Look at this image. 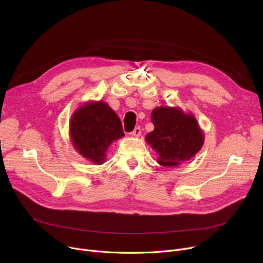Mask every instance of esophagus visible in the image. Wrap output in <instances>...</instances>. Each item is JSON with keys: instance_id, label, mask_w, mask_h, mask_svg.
Segmentation results:
<instances>
[{"instance_id": "obj_1", "label": "esophagus", "mask_w": 263, "mask_h": 263, "mask_svg": "<svg viewBox=\"0 0 263 263\" xmlns=\"http://www.w3.org/2000/svg\"><path fill=\"white\" fill-rule=\"evenodd\" d=\"M141 133H142L141 128H140V127H136L130 134H131L132 136H134V137H140V136H141Z\"/></svg>"}]
</instances>
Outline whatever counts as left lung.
Segmentation results:
<instances>
[{
    "instance_id": "left-lung-1",
    "label": "left lung",
    "mask_w": 263,
    "mask_h": 263,
    "mask_svg": "<svg viewBox=\"0 0 263 263\" xmlns=\"http://www.w3.org/2000/svg\"><path fill=\"white\" fill-rule=\"evenodd\" d=\"M155 130L145 141L158 154L162 166H178L194 157L204 143V134L191 112L180 107L158 106L151 113Z\"/></svg>"
}]
</instances>
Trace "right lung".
Masks as SVG:
<instances>
[{"mask_svg":"<svg viewBox=\"0 0 263 263\" xmlns=\"http://www.w3.org/2000/svg\"><path fill=\"white\" fill-rule=\"evenodd\" d=\"M69 135L78 153L96 165L106 160V150L124 136L121 121L103 101H87L79 106L69 122Z\"/></svg>","mask_w":263,"mask_h":263,"instance_id":"right-lung-1","label":"right lung"}]
</instances>
